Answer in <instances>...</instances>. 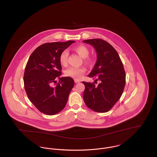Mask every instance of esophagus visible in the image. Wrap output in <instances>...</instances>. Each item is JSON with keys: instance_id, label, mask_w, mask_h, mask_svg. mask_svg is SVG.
<instances>
[{"instance_id": "esophagus-1", "label": "esophagus", "mask_w": 157, "mask_h": 157, "mask_svg": "<svg viewBox=\"0 0 157 157\" xmlns=\"http://www.w3.org/2000/svg\"><path fill=\"white\" fill-rule=\"evenodd\" d=\"M74 82H75V83H80V81L79 80H76V79H75V80H74Z\"/></svg>"}]
</instances>
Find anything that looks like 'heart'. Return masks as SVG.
Wrapping results in <instances>:
<instances>
[{
	"mask_svg": "<svg viewBox=\"0 0 157 157\" xmlns=\"http://www.w3.org/2000/svg\"><path fill=\"white\" fill-rule=\"evenodd\" d=\"M73 51L77 53L80 57L84 59L85 63L90 64L92 62V59L88 57L90 50L85 45H79L73 48ZM69 53L67 50L63 51L59 56V62L62 66H66L67 64ZM86 70L83 67H70L66 70L65 75L76 80L80 79L85 74Z\"/></svg>",
	"mask_w": 157,
	"mask_h": 157,
	"instance_id": "heart-1",
	"label": "heart"
}]
</instances>
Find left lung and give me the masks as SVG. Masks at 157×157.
I'll use <instances>...</instances> for the list:
<instances>
[{
    "label": "left lung",
    "mask_w": 157,
    "mask_h": 157,
    "mask_svg": "<svg viewBox=\"0 0 157 157\" xmlns=\"http://www.w3.org/2000/svg\"><path fill=\"white\" fill-rule=\"evenodd\" d=\"M83 42L92 45L97 52V62L88 77H96L95 81H100L97 86L94 83L82 82L85 86L84 101L95 112H108L120 99L125 86L123 63L117 51L105 40L93 39Z\"/></svg>",
    "instance_id": "1"
}]
</instances>
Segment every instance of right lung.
Returning a JSON list of instances; mask_svg holds the SVG:
<instances>
[{
  "label": "right lung",
  "mask_w": 157,
  "mask_h": 157,
  "mask_svg": "<svg viewBox=\"0 0 157 157\" xmlns=\"http://www.w3.org/2000/svg\"><path fill=\"white\" fill-rule=\"evenodd\" d=\"M75 41L46 43L37 47L30 56L24 76V87L31 103L41 112L55 115L65 107L74 85L69 77H60L61 52ZM59 82L56 86V79Z\"/></svg>",
  "instance_id": "obj_1"
}]
</instances>
